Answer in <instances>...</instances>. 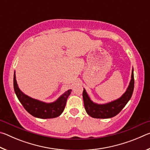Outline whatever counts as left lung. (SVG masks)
I'll return each mask as SVG.
<instances>
[{"instance_id": "obj_1", "label": "left lung", "mask_w": 150, "mask_h": 150, "mask_svg": "<svg viewBox=\"0 0 150 150\" xmlns=\"http://www.w3.org/2000/svg\"><path fill=\"white\" fill-rule=\"evenodd\" d=\"M130 85L125 93L120 98L113 102L105 105H97L93 103L86 93L85 89L83 91V98L84 101L85 110L88 115L95 118H109L117 115L130 99L134 87V70L132 71V77Z\"/></svg>"}]
</instances>
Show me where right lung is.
<instances>
[{"mask_svg": "<svg viewBox=\"0 0 150 150\" xmlns=\"http://www.w3.org/2000/svg\"><path fill=\"white\" fill-rule=\"evenodd\" d=\"M14 89L18 98L28 112L39 118H53L59 116L65 107L66 102L71 90H68L54 103H45L29 97L18 87L15 73L14 74Z\"/></svg>", "mask_w": 150, "mask_h": 150, "instance_id": "right-lung-1", "label": "right lung"}]
</instances>
